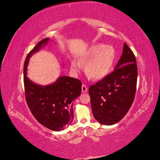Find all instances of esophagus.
Listing matches in <instances>:
<instances>
[{"instance_id": "obj_1", "label": "esophagus", "mask_w": 160, "mask_h": 160, "mask_svg": "<svg viewBox=\"0 0 160 160\" xmlns=\"http://www.w3.org/2000/svg\"><path fill=\"white\" fill-rule=\"evenodd\" d=\"M81 89H82V93H86V92L88 91V87H87L85 84H83L82 85Z\"/></svg>"}]
</instances>
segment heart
Instances as JSON below:
<instances>
[{
    "label": "heart",
    "instance_id": "heart-1",
    "mask_svg": "<svg viewBox=\"0 0 160 160\" xmlns=\"http://www.w3.org/2000/svg\"><path fill=\"white\" fill-rule=\"evenodd\" d=\"M116 53L112 46L103 44L92 45L79 57V62L75 60L71 62V69L78 72L81 65H85L86 75L93 80L103 79L108 76L114 65Z\"/></svg>",
    "mask_w": 160,
    "mask_h": 160
}]
</instances>
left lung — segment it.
<instances>
[{"instance_id":"obj_1","label":"left lung","mask_w":160,"mask_h":160,"mask_svg":"<svg viewBox=\"0 0 160 160\" xmlns=\"http://www.w3.org/2000/svg\"><path fill=\"white\" fill-rule=\"evenodd\" d=\"M137 79L136 59L124 43L114 71L89 89L92 112L98 122L111 125L126 115L133 102Z\"/></svg>"}]
</instances>
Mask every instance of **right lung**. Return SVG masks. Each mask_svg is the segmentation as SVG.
<instances>
[{
    "label": "right lung",
    "mask_w": 160,
    "mask_h": 160,
    "mask_svg": "<svg viewBox=\"0 0 160 160\" xmlns=\"http://www.w3.org/2000/svg\"><path fill=\"white\" fill-rule=\"evenodd\" d=\"M49 41L46 38L38 42L27 55L24 64V85L27 103L34 117L43 126L59 132L73 120L72 101L80 95L82 83L79 79L61 76L53 83L41 85L27 77L30 58Z\"/></svg>",
    "instance_id": "1"
}]
</instances>
